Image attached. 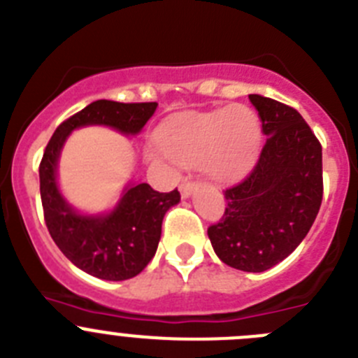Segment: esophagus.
I'll use <instances>...</instances> for the list:
<instances>
[{"label":"esophagus","mask_w":358,"mask_h":358,"mask_svg":"<svg viewBox=\"0 0 358 358\" xmlns=\"http://www.w3.org/2000/svg\"><path fill=\"white\" fill-rule=\"evenodd\" d=\"M196 186H199V185H196V182H193V181H185L181 186H179V192H181V195L185 196V199H188V196L192 195L193 192H195Z\"/></svg>","instance_id":"1"}]
</instances>
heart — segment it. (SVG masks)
<instances>
[{"mask_svg":"<svg viewBox=\"0 0 358 358\" xmlns=\"http://www.w3.org/2000/svg\"><path fill=\"white\" fill-rule=\"evenodd\" d=\"M262 140L259 115L245 104L192 111L169 120L157 134L159 149L185 166H204L218 181L241 176Z\"/></svg>","mask_w":358,"mask_h":358,"instance_id":"b5f03b06","label":"heart"}]
</instances>
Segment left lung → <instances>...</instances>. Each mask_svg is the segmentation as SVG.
<instances>
[{"label": "left lung", "mask_w": 358, "mask_h": 358, "mask_svg": "<svg viewBox=\"0 0 358 358\" xmlns=\"http://www.w3.org/2000/svg\"><path fill=\"white\" fill-rule=\"evenodd\" d=\"M266 142L243 181L225 189L224 216L208 229L215 254L241 271H266L313 227L323 199L321 143L294 108L257 94Z\"/></svg>", "instance_id": "8db88e82"}]
</instances>
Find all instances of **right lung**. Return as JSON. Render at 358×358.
Wrapping results in <instances>:
<instances>
[{
    "instance_id": "right-lung-1",
    "label": "right lung",
    "mask_w": 358,
    "mask_h": 358,
    "mask_svg": "<svg viewBox=\"0 0 358 358\" xmlns=\"http://www.w3.org/2000/svg\"><path fill=\"white\" fill-rule=\"evenodd\" d=\"M156 108L157 103L94 101L62 122L44 150L38 176L48 231L62 254L92 277L103 280L136 277L156 254L163 216L181 201V195L177 188L159 193L147 182L129 185L108 215H81L58 189L60 150L69 134L83 126H110L122 134L140 133Z\"/></svg>"
}]
</instances>
